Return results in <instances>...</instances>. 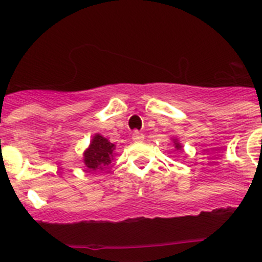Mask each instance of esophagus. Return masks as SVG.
Returning <instances> with one entry per match:
<instances>
[{"label":"esophagus","mask_w":262,"mask_h":262,"mask_svg":"<svg viewBox=\"0 0 262 262\" xmlns=\"http://www.w3.org/2000/svg\"><path fill=\"white\" fill-rule=\"evenodd\" d=\"M132 139H133L134 142H143L144 139V136L142 133H139V132H133V134H132Z\"/></svg>","instance_id":"34e87169"}]
</instances>
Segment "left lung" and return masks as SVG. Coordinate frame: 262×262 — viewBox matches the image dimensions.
Wrapping results in <instances>:
<instances>
[{
    "label": "left lung",
    "mask_w": 262,
    "mask_h": 262,
    "mask_svg": "<svg viewBox=\"0 0 262 262\" xmlns=\"http://www.w3.org/2000/svg\"><path fill=\"white\" fill-rule=\"evenodd\" d=\"M172 143H173V146H175V148L178 150H181L182 149V144L180 143V142H179L178 138H172Z\"/></svg>",
    "instance_id": "8db88e82"
}]
</instances>
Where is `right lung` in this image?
<instances>
[{"instance_id":"add662e5","label":"right lung","mask_w":262,"mask_h":262,"mask_svg":"<svg viewBox=\"0 0 262 262\" xmlns=\"http://www.w3.org/2000/svg\"><path fill=\"white\" fill-rule=\"evenodd\" d=\"M115 144L96 133L83 152V163L90 171H102L114 160Z\"/></svg>"}]
</instances>
